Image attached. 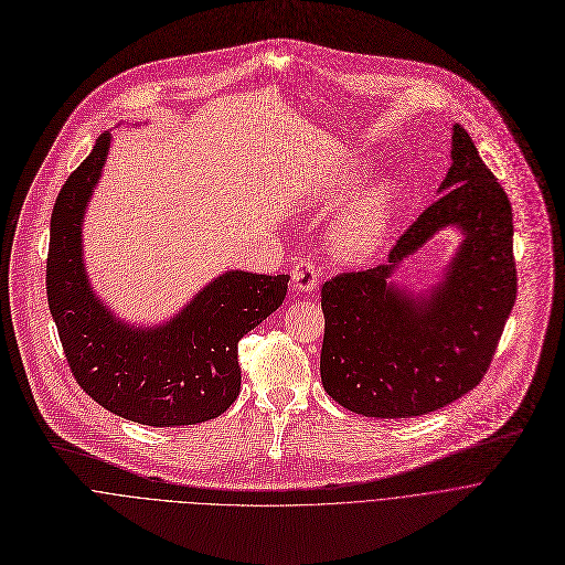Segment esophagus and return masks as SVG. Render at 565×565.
I'll return each instance as SVG.
<instances>
[{
	"label": "esophagus",
	"instance_id": "esophagus-1",
	"mask_svg": "<svg viewBox=\"0 0 565 565\" xmlns=\"http://www.w3.org/2000/svg\"><path fill=\"white\" fill-rule=\"evenodd\" d=\"M317 279H319V273L315 268V262L301 259L292 266V284H295L297 290L310 292L317 286Z\"/></svg>",
	"mask_w": 565,
	"mask_h": 565
}]
</instances>
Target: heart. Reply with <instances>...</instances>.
I'll return each instance as SVG.
<instances>
[{"label":"heart","instance_id":"heart-1","mask_svg":"<svg viewBox=\"0 0 565 565\" xmlns=\"http://www.w3.org/2000/svg\"><path fill=\"white\" fill-rule=\"evenodd\" d=\"M393 216V188L380 185L366 192L362 201L344 216L335 241L344 257H366L380 244Z\"/></svg>","mask_w":565,"mask_h":565}]
</instances>
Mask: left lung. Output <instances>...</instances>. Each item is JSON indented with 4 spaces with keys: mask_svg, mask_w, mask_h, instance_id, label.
I'll return each instance as SVG.
<instances>
[{
    "mask_svg": "<svg viewBox=\"0 0 565 565\" xmlns=\"http://www.w3.org/2000/svg\"><path fill=\"white\" fill-rule=\"evenodd\" d=\"M445 224H458L466 241L433 299L416 305L385 279ZM512 236L505 190L469 134L454 125L440 196L402 232L388 262L321 286L319 373L327 393L366 418H412L478 386L516 301Z\"/></svg>",
    "mask_w": 565,
    "mask_h": 565,
    "instance_id": "left-lung-1",
    "label": "left lung"
}]
</instances>
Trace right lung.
<instances>
[{
  "label": "right lung",
  "mask_w": 565,
  "mask_h": 565,
  "mask_svg": "<svg viewBox=\"0 0 565 565\" xmlns=\"http://www.w3.org/2000/svg\"><path fill=\"white\" fill-rule=\"evenodd\" d=\"M103 134L62 185L46 257V297L75 382L107 412L149 427L212 420L241 391L238 340L281 306L288 275L232 270L170 324L129 329L94 297L83 264V216L109 151Z\"/></svg>",
  "instance_id": "add662e5"
}]
</instances>
